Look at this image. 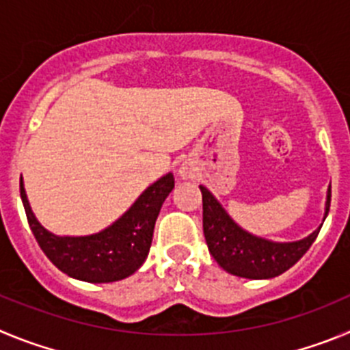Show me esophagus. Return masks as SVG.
I'll list each match as a JSON object with an SVG mask.
<instances>
[{"label": "esophagus", "instance_id": "esophagus-1", "mask_svg": "<svg viewBox=\"0 0 350 350\" xmlns=\"http://www.w3.org/2000/svg\"><path fill=\"white\" fill-rule=\"evenodd\" d=\"M181 174H183V176H187V172H181Z\"/></svg>", "mask_w": 350, "mask_h": 350}]
</instances>
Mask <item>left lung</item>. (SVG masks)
<instances>
[{
	"label": "left lung",
	"mask_w": 350,
	"mask_h": 350,
	"mask_svg": "<svg viewBox=\"0 0 350 350\" xmlns=\"http://www.w3.org/2000/svg\"><path fill=\"white\" fill-rule=\"evenodd\" d=\"M202 191V225L204 237L213 258L218 265L232 275L245 277V279H270L281 275L291 269L308 247L316 241L319 230L297 242H272L267 239L251 235L242 230L226 211L213 197L206 187ZM329 202H332V187L326 198L324 218L328 216Z\"/></svg>",
	"instance_id": "obj_1"
}]
</instances>
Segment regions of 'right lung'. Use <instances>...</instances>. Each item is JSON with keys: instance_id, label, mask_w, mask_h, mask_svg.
<instances>
[{"instance_id": "right-lung-1", "label": "right lung", "mask_w": 350, "mask_h": 350, "mask_svg": "<svg viewBox=\"0 0 350 350\" xmlns=\"http://www.w3.org/2000/svg\"><path fill=\"white\" fill-rule=\"evenodd\" d=\"M174 188L169 172L139 195L131 209L99 234L59 237L43 228L31 211L21 179V198L33 235L53 265L66 275L85 282H115L132 275L146 260L157 216Z\"/></svg>"}]
</instances>
